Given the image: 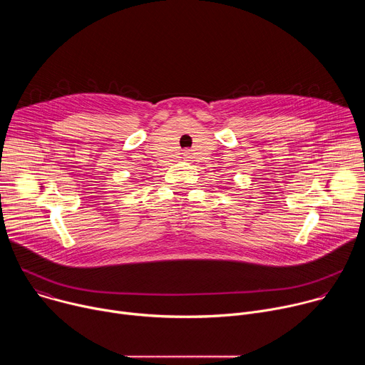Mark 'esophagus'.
Masks as SVG:
<instances>
[{
  "mask_svg": "<svg viewBox=\"0 0 365 365\" xmlns=\"http://www.w3.org/2000/svg\"><path fill=\"white\" fill-rule=\"evenodd\" d=\"M185 159H189V155H187V153H185Z\"/></svg>",
  "mask_w": 365,
  "mask_h": 365,
  "instance_id": "34e87169",
  "label": "esophagus"
}]
</instances>
